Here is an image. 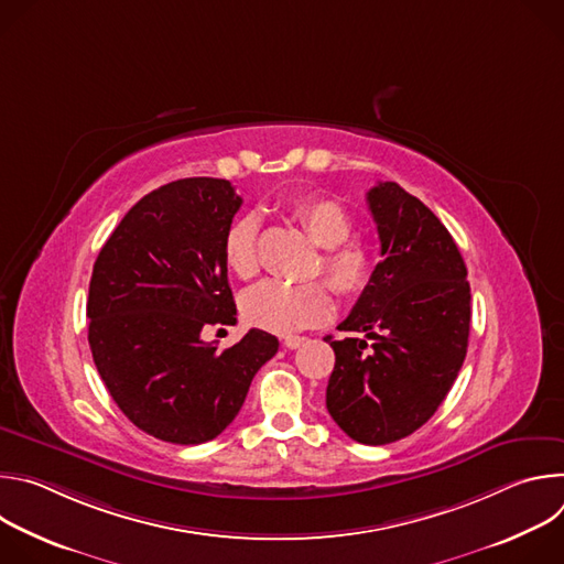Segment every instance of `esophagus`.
<instances>
[{"instance_id": "34e87169", "label": "esophagus", "mask_w": 564, "mask_h": 564, "mask_svg": "<svg viewBox=\"0 0 564 564\" xmlns=\"http://www.w3.org/2000/svg\"><path fill=\"white\" fill-rule=\"evenodd\" d=\"M305 339L303 337H296V335H290V337H285V348H290V350H296L301 344H303Z\"/></svg>"}]
</instances>
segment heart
Masks as SVG:
<instances>
[{
    "mask_svg": "<svg viewBox=\"0 0 564 564\" xmlns=\"http://www.w3.org/2000/svg\"><path fill=\"white\" fill-rule=\"evenodd\" d=\"M294 218L318 248H324L314 274H324L328 285L346 301L361 299L377 274V254L368 240L352 236V216L335 200L307 196L294 209ZM223 257L227 268L240 276L252 279L259 272L257 218H238L225 234ZM335 301L324 283L288 285L281 281H263L243 299V314L252 326L290 335L324 324L333 316Z\"/></svg>",
    "mask_w": 564,
    "mask_h": 564,
    "instance_id": "1",
    "label": "heart"
}]
</instances>
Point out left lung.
Here are the masks:
<instances>
[{
  "label": "left lung",
  "mask_w": 564,
  "mask_h": 564,
  "mask_svg": "<svg viewBox=\"0 0 564 564\" xmlns=\"http://www.w3.org/2000/svg\"><path fill=\"white\" fill-rule=\"evenodd\" d=\"M381 257L370 290L330 341L326 406L359 444L381 446L424 426L464 364L470 330L466 265L442 220L397 183L368 194ZM333 339V337H330Z\"/></svg>",
  "instance_id": "left-lung-1"
}]
</instances>
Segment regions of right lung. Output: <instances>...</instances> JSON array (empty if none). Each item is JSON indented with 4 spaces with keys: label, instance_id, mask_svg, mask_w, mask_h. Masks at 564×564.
I'll use <instances>...</instances> for the list:
<instances>
[{
    "label": "right lung",
    "instance_id": "add662e5",
    "mask_svg": "<svg viewBox=\"0 0 564 564\" xmlns=\"http://www.w3.org/2000/svg\"><path fill=\"white\" fill-rule=\"evenodd\" d=\"M243 198L223 178H183L140 198L102 246L89 285V346L118 409L147 435L203 444L238 415L279 339L252 328L231 348L203 341L234 326L223 240Z\"/></svg>",
    "mask_w": 564,
    "mask_h": 564
}]
</instances>
